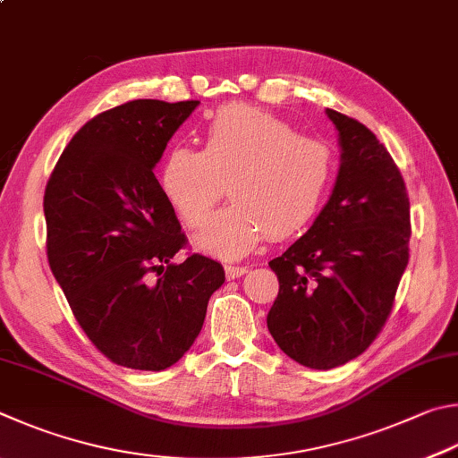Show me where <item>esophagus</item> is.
<instances>
[{"label": "esophagus", "instance_id": "1", "mask_svg": "<svg viewBox=\"0 0 458 458\" xmlns=\"http://www.w3.org/2000/svg\"><path fill=\"white\" fill-rule=\"evenodd\" d=\"M224 272H226L228 280H234V278L244 276V274L248 272V266H234V264H226V266H224Z\"/></svg>", "mask_w": 458, "mask_h": 458}]
</instances>
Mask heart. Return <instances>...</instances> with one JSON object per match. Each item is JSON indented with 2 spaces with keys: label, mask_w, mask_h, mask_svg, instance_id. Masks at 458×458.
Returning <instances> with one entry per match:
<instances>
[{
  "label": "heart",
  "mask_w": 458,
  "mask_h": 458,
  "mask_svg": "<svg viewBox=\"0 0 458 458\" xmlns=\"http://www.w3.org/2000/svg\"><path fill=\"white\" fill-rule=\"evenodd\" d=\"M330 148L286 120L246 104L220 107L202 131V149L174 148L162 164V190L188 226L210 220L224 192L234 204L198 234V246L240 256L262 234L284 240L309 226L327 194Z\"/></svg>",
  "instance_id": "obj_1"
}]
</instances>
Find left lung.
Wrapping results in <instances>:
<instances>
[{"mask_svg": "<svg viewBox=\"0 0 458 458\" xmlns=\"http://www.w3.org/2000/svg\"><path fill=\"white\" fill-rule=\"evenodd\" d=\"M327 114L343 148L336 184L310 230L268 262L280 288L266 318L282 352L318 370L380 335L411 242L409 194L388 149L359 120Z\"/></svg>", "mask_w": 458, "mask_h": 458, "instance_id": "left-lung-1", "label": "left lung"}]
</instances>
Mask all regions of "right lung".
<instances>
[{
	"label": "right lung",
	"mask_w": 458,
	"mask_h": 458,
	"mask_svg": "<svg viewBox=\"0 0 458 458\" xmlns=\"http://www.w3.org/2000/svg\"><path fill=\"white\" fill-rule=\"evenodd\" d=\"M200 104L134 99L86 122L44 194L47 262L81 330L114 364H176L224 284L202 254L172 262L188 240L154 165Z\"/></svg>",
	"instance_id": "obj_1"
}]
</instances>
